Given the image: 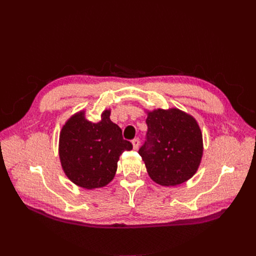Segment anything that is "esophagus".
Returning <instances> with one entry per match:
<instances>
[{"instance_id":"1","label":"esophagus","mask_w":256,"mask_h":256,"mask_svg":"<svg viewBox=\"0 0 256 256\" xmlns=\"http://www.w3.org/2000/svg\"><path fill=\"white\" fill-rule=\"evenodd\" d=\"M131 143H132V145H134V150H138V145H140V140H138V138H136L132 141H131Z\"/></svg>"}]
</instances>
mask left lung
Here are the masks:
<instances>
[{
    "label": "left lung",
    "instance_id": "left-lung-1",
    "mask_svg": "<svg viewBox=\"0 0 256 256\" xmlns=\"http://www.w3.org/2000/svg\"><path fill=\"white\" fill-rule=\"evenodd\" d=\"M147 134L138 150L147 173L161 186L180 184L194 175L203 156L198 122L180 109L147 112Z\"/></svg>",
    "mask_w": 256,
    "mask_h": 256
}]
</instances>
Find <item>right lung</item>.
Returning a JSON list of instances; mask_svg holds the SVG:
<instances>
[{"instance_id":"obj_1","label":"right lung","mask_w":256,"mask_h":256,"mask_svg":"<svg viewBox=\"0 0 256 256\" xmlns=\"http://www.w3.org/2000/svg\"><path fill=\"white\" fill-rule=\"evenodd\" d=\"M110 114V110H104L100 122H92L81 111L60 130V164L66 176L79 187H104L114 178L122 152L132 150V144L122 138V129L111 122Z\"/></svg>"}]
</instances>
